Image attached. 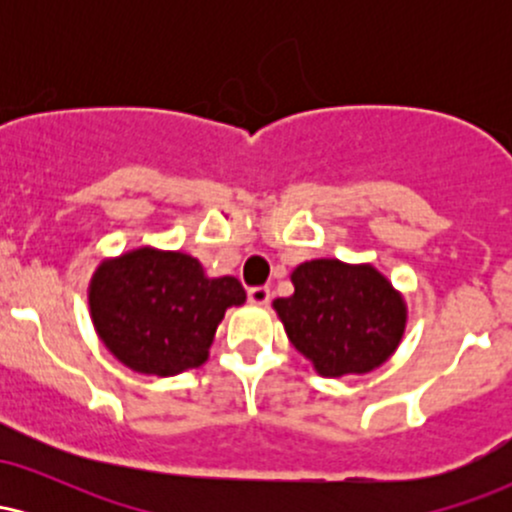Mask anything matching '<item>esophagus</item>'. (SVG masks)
<instances>
[{
	"mask_svg": "<svg viewBox=\"0 0 512 512\" xmlns=\"http://www.w3.org/2000/svg\"><path fill=\"white\" fill-rule=\"evenodd\" d=\"M269 298H272V291H269L267 286H252L248 291V301L252 305H267Z\"/></svg>",
	"mask_w": 512,
	"mask_h": 512,
	"instance_id": "34e87169",
	"label": "esophagus"
}]
</instances>
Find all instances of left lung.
<instances>
[{"label": "left lung", "instance_id": "1", "mask_svg": "<svg viewBox=\"0 0 512 512\" xmlns=\"http://www.w3.org/2000/svg\"><path fill=\"white\" fill-rule=\"evenodd\" d=\"M293 293L272 303L286 337L322 378L363 375L397 351L407 301L373 264L320 257L291 272Z\"/></svg>", "mask_w": 512, "mask_h": 512}]
</instances>
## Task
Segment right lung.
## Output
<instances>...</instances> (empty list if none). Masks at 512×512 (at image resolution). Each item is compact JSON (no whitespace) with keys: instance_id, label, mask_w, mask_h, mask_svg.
<instances>
[{"instance_id":"obj_1","label":"right lung","mask_w":512,"mask_h":512,"mask_svg":"<svg viewBox=\"0 0 512 512\" xmlns=\"http://www.w3.org/2000/svg\"><path fill=\"white\" fill-rule=\"evenodd\" d=\"M243 303L236 276H207L192 255L151 245L108 257L88 281V310L105 349L158 378L202 366L226 310Z\"/></svg>"}]
</instances>
